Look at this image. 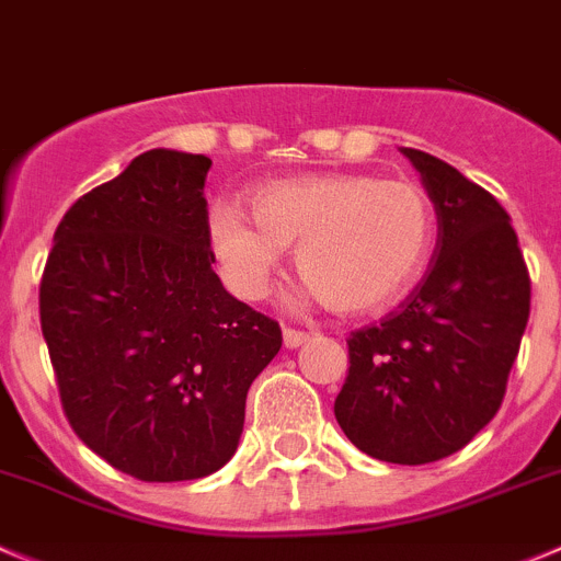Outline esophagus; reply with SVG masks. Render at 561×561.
Masks as SVG:
<instances>
[{"instance_id": "obj_1", "label": "esophagus", "mask_w": 561, "mask_h": 561, "mask_svg": "<svg viewBox=\"0 0 561 561\" xmlns=\"http://www.w3.org/2000/svg\"><path fill=\"white\" fill-rule=\"evenodd\" d=\"M308 339H311V335H308L306 330H291V328H284V346H286V350H297V346L306 344Z\"/></svg>"}]
</instances>
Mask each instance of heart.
I'll list each match as a JSON object with an SVG mask.
<instances>
[{
	"mask_svg": "<svg viewBox=\"0 0 561 561\" xmlns=\"http://www.w3.org/2000/svg\"><path fill=\"white\" fill-rule=\"evenodd\" d=\"M250 211L211 206L209 248L244 300L270 289L284 248L313 295L339 313H371L415 284L435 242V209L419 184L364 173L297 175L261 184Z\"/></svg>",
	"mask_w": 561,
	"mask_h": 561,
	"instance_id": "obj_1",
	"label": "heart"
}]
</instances>
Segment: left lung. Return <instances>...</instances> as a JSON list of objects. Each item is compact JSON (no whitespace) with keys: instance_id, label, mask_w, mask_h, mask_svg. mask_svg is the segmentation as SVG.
<instances>
[{"instance_id":"1","label":"left lung","mask_w":561,"mask_h":561,"mask_svg":"<svg viewBox=\"0 0 561 561\" xmlns=\"http://www.w3.org/2000/svg\"><path fill=\"white\" fill-rule=\"evenodd\" d=\"M399 151L435 206V253L397 311L350 335L333 413L375 460L424 466L471 444L499 413L531 284L504 206L444 159Z\"/></svg>"}]
</instances>
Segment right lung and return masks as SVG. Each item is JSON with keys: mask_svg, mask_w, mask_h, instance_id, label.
I'll list each match as a JSON object with an SVG mask.
<instances>
[{"mask_svg": "<svg viewBox=\"0 0 561 561\" xmlns=\"http://www.w3.org/2000/svg\"><path fill=\"white\" fill-rule=\"evenodd\" d=\"M204 153L153 148L82 195L55 231L41 330L84 446L142 482L220 471L280 328L222 289Z\"/></svg>", "mask_w": 561, "mask_h": 561, "instance_id": "1", "label": "right lung"}]
</instances>
